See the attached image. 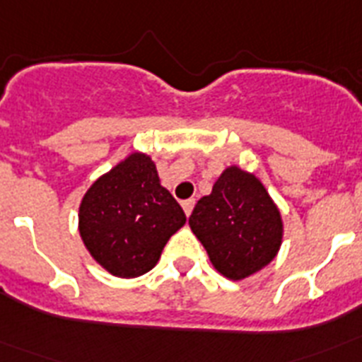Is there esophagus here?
I'll list each match as a JSON object with an SVG mask.
<instances>
[{"instance_id": "1", "label": "esophagus", "mask_w": 362, "mask_h": 362, "mask_svg": "<svg viewBox=\"0 0 362 362\" xmlns=\"http://www.w3.org/2000/svg\"><path fill=\"white\" fill-rule=\"evenodd\" d=\"M183 210H185V214H187V216H190L192 214V210H194V204H196V201L194 199H187V201H183Z\"/></svg>"}]
</instances>
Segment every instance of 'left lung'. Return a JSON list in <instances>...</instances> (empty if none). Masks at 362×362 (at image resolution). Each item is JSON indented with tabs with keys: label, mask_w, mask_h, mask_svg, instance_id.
Instances as JSON below:
<instances>
[{
	"label": "left lung",
	"mask_w": 362,
	"mask_h": 362,
	"mask_svg": "<svg viewBox=\"0 0 362 362\" xmlns=\"http://www.w3.org/2000/svg\"><path fill=\"white\" fill-rule=\"evenodd\" d=\"M217 272L245 279L276 257L283 238L281 214L255 175L226 168L210 196L197 201L188 219Z\"/></svg>",
	"instance_id": "obj_1"
}]
</instances>
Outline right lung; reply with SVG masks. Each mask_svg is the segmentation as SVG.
I'll return each instance as SVG.
<instances>
[{"mask_svg": "<svg viewBox=\"0 0 362 362\" xmlns=\"http://www.w3.org/2000/svg\"><path fill=\"white\" fill-rule=\"evenodd\" d=\"M185 221L183 209L159 185L152 159L139 152L99 177L79 206L83 243L117 277L152 270L166 241Z\"/></svg>", "mask_w": 362, "mask_h": 362, "instance_id": "add662e5", "label": "right lung"}]
</instances>
